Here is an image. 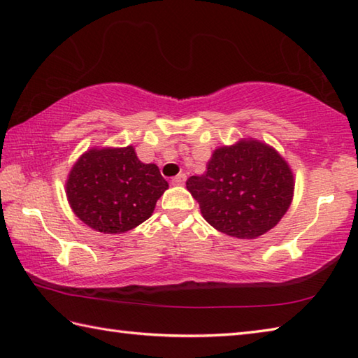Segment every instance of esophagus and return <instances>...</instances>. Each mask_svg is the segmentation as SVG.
<instances>
[{
	"label": "esophagus",
	"mask_w": 358,
	"mask_h": 358,
	"mask_svg": "<svg viewBox=\"0 0 358 358\" xmlns=\"http://www.w3.org/2000/svg\"><path fill=\"white\" fill-rule=\"evenodd\" d=\"M185 181H186V175L180 173V175H177V177L172 178V185L173 186H183Z\"/></svg>",
	"instance_id": "esophagus-1"
}]
</instances>
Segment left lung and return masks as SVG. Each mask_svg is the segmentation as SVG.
Here are the masks:
<instances>
[{
    "instance_id": "8db88e82",
    "label": "left lung",
    "mask_w": 358,
    "mask_h": 358,
    "mask_svg": "<svg viewBox=\"0 0 358 358\" xmlns=\"http://www.w3.org/2000/svg\"><path fill=\"white\" fill-rule=\"evenodd\" d=\"M206 172L186 181L203 218L229 237L252 240L271 231L292 203L291 166L269 144L241 138L212 152Z\"/></svg>"
}]
</instances>
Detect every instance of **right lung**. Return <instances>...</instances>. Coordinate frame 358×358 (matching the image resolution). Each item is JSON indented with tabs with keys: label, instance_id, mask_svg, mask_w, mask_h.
<instances>
[{
	"label": "right lung",
	"instance_id": "obj_1",
	"mask_svg": "<svg viewBox=\"0 0 358 358\" xmlns=\"http://www.w3.org/2000/svg\"><path fill=\"white\" fill-rule=\"evenodd\" d=\"M167 187L158 166L141 163L134 146L92 148L72 166L66 195L94 231L123 234L146 222Z\"/></svg>",
	"mask_w": 358,
	"mask_h": 358
}]
</instances>
